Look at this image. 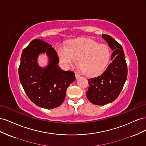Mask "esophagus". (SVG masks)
<instances>
[{
  "instance_id": "34e87169",
  "label": "esophagus",
  "mask_w": 146,
  "mask_h": 146,
  "mask_svg": "<svg viewBox=\"0 0 146 146\" xmlns=\"http://www.w3.org/2000/svg\"><path fill=\"white\" fill-rule=\"evenodd\" d=\"M76 77L77 79H78V78H79L80 77V75H79V74H78L76 72Z\"/></svg>"
}]
</instances>
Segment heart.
Listing matches in <instances>:
<instances>
[{
	"instance_id": "b5f03b06",
	"label": "heart",
	"mask_w": 146,
	"mask_h": 146,
	"mask_svg": "<svg viewBox=\"0 0 146 146\" xmlns=\"http://www.w3.org/2000/svg\"><path fill=\"white\" fill-rule=\"evenodd\" d=\"M59 59L66 66H73L78 60V65L87 76L100 74L107 66L110 52L105 44L90 38H82L70 42L67 47L57 46Z\"/></svg>"
}]
</instances>
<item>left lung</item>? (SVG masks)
<instances>
[{
  "mask_svg": "<svg viewBox=\"0 0 146 146\" xmlns=\"http://www.w3.org/2000/svg\"><path fill=\"white\" fill-rule=\"evenodd\" d=\"M102 38L113 51L112 62L100 76L88 79L86 97L92 104L104 105L111 103L119 96L127 77V65L122 46L108 35Z\"/></svg>",
  "mask_w": 146,
  "mask_h": 146,
  "instance_id": "obj_1",
  "label": "left lung"
}]
</instances>
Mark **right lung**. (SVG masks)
<instances>
[{
    "instance_id": "right-lung-1",
    "label": "right lung",
    "mask_w": 146,
    "mask_h": 146,
    "mask_svg": "<svg viewBox=\"0 0 146 146\" xmlns=\"http://www.w3.org/2000/svg\"><path fill=\"white\" fill-rule=\"evenodd\" d=\"M46 52L49 64L44 68L39 66L37 56ZM59 58L49 44L35 39L22 53L19 77L24 91L30 100L39 107L52 109L63 102L66 90L75 80V74L58 67Z\"/></svg>"
}]
</instances>
